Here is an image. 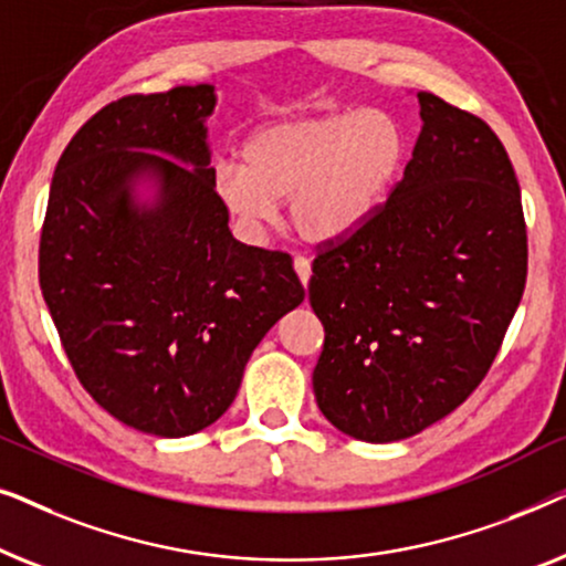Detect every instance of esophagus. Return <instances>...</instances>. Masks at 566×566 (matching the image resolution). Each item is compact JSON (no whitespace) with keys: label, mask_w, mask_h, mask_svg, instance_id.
Returning a JSON list of instances; mask_svg holds the SVG:
<instances>
[{"label":"esophagus","mask_w":566,"mask_h":566,"mask_svg":"<svg viewBox=\"0 0 566 566\" xmlns=\"http://www.w3.org/2000/svg\"><path fill=\"white\" fill-rule=\"evenodd\" d=\"M293 268H296V275H298L301 285H304V289H306L308 277H312V262H308L306 258H301V254H298V258L293 260Z\"/></svg>","instance_id":"esophagus-1"}]
</instances>
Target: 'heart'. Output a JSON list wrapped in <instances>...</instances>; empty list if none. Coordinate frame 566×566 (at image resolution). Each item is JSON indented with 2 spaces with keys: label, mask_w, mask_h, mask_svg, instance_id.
Wrapping results in <instances>:
<instances>
[{
  "label": "heart",
  "mask_w": 566,
  "mask_h": 566,
  "mask_svg": "<svg viewBox=\"0 0 566 566\" xmlns=\"http://www.w3.org/2000/svg\"><path fill=\"white\" fill-rule=\"evenodd\" d=\"M244 165L216 167L213 190L229 219L260 234L289 200L306 242H332L381 211L407 165L405 128L378 107L296 115L247 138Z\"/></svg>",
  "instance_id": "heart-1"
}]
</instances>
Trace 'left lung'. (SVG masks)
Segmentation results:
<instances>
[{
    "label": "left lung",
    "instance_id": "1",
    "mask_svg": "<svg viewBox=\"0 0 566 566\" xmlns=\"http://www.w3.org/2000/svg\"><path fill=\"white\" fill-rule=\"evenodd\" d=\"M422 130L381 211L316 254L322 415L366 443L412 438L482 384L521 304L515 169L482 118L417 92Z\"/></svg>",
    "mask_w": 566,
    "mask_h": 566
}]
</instances>
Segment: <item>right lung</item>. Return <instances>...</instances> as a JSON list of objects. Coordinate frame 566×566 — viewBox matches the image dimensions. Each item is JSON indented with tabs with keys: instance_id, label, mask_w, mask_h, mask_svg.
I'll list each match as a JSON object with an SVG mask.
<instances>
[{
	"instance_id": "right-lung-1",
	"label": "right lung",
	"mask_w": 566,
	"mask_h": 566,
	"mask_svg": "<svg viewBox=\"0 0 566 566\" xmlns=\"http://www.w3.org/2000/svg\"><path fill=\"white\" fill-rule=\"evenodd\" d=\"M213 84L128 95L61 154L43 298L76 378L128 428L182 438L227 412L268 329L304 301L293 262L237 242L213 190ZM151 181L155 196H135Z\"/></svg>"
}]
</instances>
